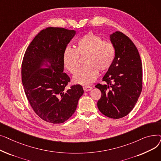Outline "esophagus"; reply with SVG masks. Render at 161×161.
<instances>
[{
    "label": "esophagus",
    "instance_id": "34e87169",
    "mask_svg": "<svg viewBox=\"0 0 161 161\" xmlns=\"http://www.w3.org/2000/svg\"><path fill=\"white\" fill-rule=\"evenodd\" d=\"M92 87H89V86H85L83 87V90L85 91L86 92H87V91H90L92 90Z\"/></svg>",
    "mask_w": 161,
    "mask_h": 161
}]
</instances>
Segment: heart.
Segmentation results:
<instances>
[{
    "label": "heart",
    "mask_w": 161,
    "mask_h": 161,
    "mask_svg": "<svg viewBox=\"0 0 161 161\" xmlns=\"http://www.w3.org/2000/svg\"><path fill=\"white\" fill-rule=\"evenodd\" d=\"M115 50L110 41L103 40L93 33H87L76 42L75 49L68 47L63 54L64 66L70 72L77 70L78 55L85 56L86 65L80 68L74 74L73 81L81 86H89L97 78L98 70L103 72L111 66L114 60Z\"/></svg>",
    "instance_id": "1"
}]
</instances>
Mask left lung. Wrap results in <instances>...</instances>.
Listing matches in <instances>:
<instances>
[{"instance_id": "obj_1", "label": "left lung", "mask_w": 161, "mask_h": 161, "mask_svg": "<svg viewBox=\"0 0 161 161\" xmlns=\"http://www.w3.org/2000/svg\"><path fill=\"white\" fill-rule=\"evenodd\" d=\"M115 55L113 63L103 78L107 85L98 83L101 91L97 106L104 115L119 119L134 108L142 89V62L138 51L132 40L123 32L109 35Z\"/></svg>"}]
</instances>
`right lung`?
Masks as SVG:
<instances>
[{
    "mask_svg": "<svg viewBox=\"0 0 161 161\" xmlns=\"http://www.w3.org/2000/svg\"><path fill=\"white\" fill-rule=\"evenodd\" d=\"M75 35L74 30L47 27L32 40L24 55L21 79L25 95L35 112L49 123L69 119L83 94L80 85L65 89L70 78L63 72V54Z\"/></svg>",
    "mask_w": 161,
    "mask_h": 161,
    "instance_id": "1",
    "label": "right lung"
}]
</instances>
